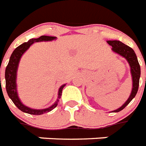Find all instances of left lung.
<instances>
[{
    "mask_svg": "<svg viewBox=\"0 0 146 146\" xmlns=\"http://www.w3.org/2000/svg\"><path fill=\"white\" fill-rule=\"evenodd\" d=\"M110 46H112V50L115 53L121 55V56L124 57L127 60L128 63L130 66V72L132 74L133 79V89L130 97L126 101V102L123 106L117 108L116 110L112 111V112H118L120 111L123 110L126 106H127L131 100L135 97L138 91L139 84V78H140V66L139 64L138 59L136 57V55L131 47L127 45H126L119 40H108L107 41Z\"/></svg>",
    "mask_w": 146,
    "mask_h": 146,
    "instance_id": "1",
    "label": "left lung"
}]
</instances>
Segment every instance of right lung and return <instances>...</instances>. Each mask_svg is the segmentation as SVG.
I'll use <instances>...</instances> for the list:
<instances>
[{"instance_id": "right-lung-1", "label": "right lung", "mask_w": 146, "mask_h": 146, "mask_svg": "<svg viewBox=\"0 0 146 146\" xmlns=\"http://www.w3.org/2000/svg\"><path fill=\"white\" fill-rule=\"evenodd\" d=\"M56 37H52V36H46L42 35L40 38H32L30 39L28 42L23 43L19 46H17L14 51L13 52L12 55L10 58V61L8 63L7 66L6 68L5 71V80H6V90L7 92V94L9 97L11 99L15 106L17 108L21 110L23 112L28 113L30 115H39L44 114V113L49 112L55 108L58 105L59 100L61 98L62 91L64 87L66 84L62 85L61 87H59V93H58V100L53 106L49 107L47 108H44V109H33V108H30L29 107L25 106L23 105L22 102L19 100L18 96V93H17V90H16V74H17V69H18V66L19 63V60H20L21 57L25 53V51L30 47L31 44L35 43V42H40V41H50L54 39H56ZM1 79V78H0Z\"/></svg>"}]
</instances>
